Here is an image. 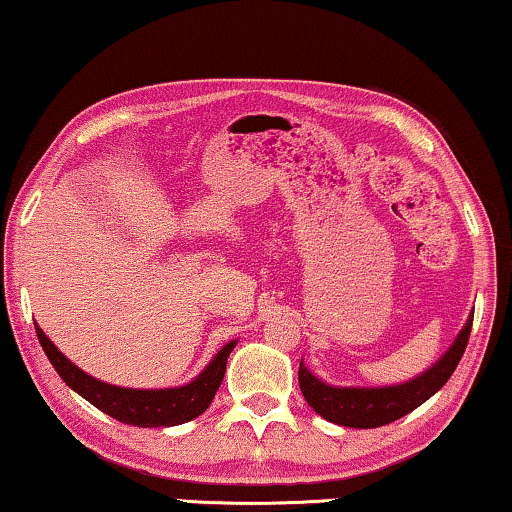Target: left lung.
Wrapping results in <instances>:
<instances>
[{
	"label": "left lung",
	"mask_w": 512,
	"mask_h": 512,
	"mask_svg": "<svg viewBox=\"0 0 512 512\" xmlns=\"http://www.w3.org/2000/svg\"><path fill=\"white\" fill-rule=\"evenodd\" d=\"M471 322L474 313L462 327V332L455 338L446 355L437 361L435 366L428 368L426 373L416 377L412 382L396 384V387H377V389H352V387H329L320 382L316 375L306 371L300 361V389L304 393L306 403L316 410L322 419L338 423L348 428H380L387 423L410 414L421 403H426L430 396L444 387L448 377L458 368L465 348L469 343Z\"/></svg>",
	"instance_id": "obj_1"
}]
</instances>
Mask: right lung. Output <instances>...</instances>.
Masks as SVG:
<instances>
[{
    "mask_svg": "<svg viewBox=\"0 0 512 512\" xmlns=\"http://www.w3.org/2000/svg\"><path fill=\"white\" fill-rule=\"evenodd\" d=\"M36 336L41 341V348L70 389L80 393L82 398L89 400L93 407L100 412L112 416V419L128 423V426L137 428H169L180 426L196 419V416L208 410V405L215 398L219 384L224 380L226 373V359H229L231 350L235 348V341L226 343L217 357L210 361L206 371H203L196 380L178 389H123L112 387L96 380V377L86 375L75 364L61 355L54 348V343L43 334V329L36 325Z\"/></svg>",
    "mask_w": 512,
    "mask_h": 512,
    "instance_id": "right-lung-1",
    "label": "right lung"
}]
</instances>
